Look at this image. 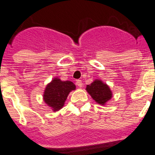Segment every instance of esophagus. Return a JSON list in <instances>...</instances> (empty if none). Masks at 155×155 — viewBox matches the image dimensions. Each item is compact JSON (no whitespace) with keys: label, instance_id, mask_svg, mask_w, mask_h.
I'll return each instance as SVG.
<instances>
[{"label":"esophagus","instance_id":"1","mask_svg":"<svg viewBox=\"0 0 155 155\" xmlns=\"http://www.w3.org/2000/svg\"><path fill=\"white\" fill-rule=\"evenodd\" d=\"M76 86H78L79 87H82V82L81 80H76Z\"/></svg>","mask_w":155,"mask_h":155}]
</instances>
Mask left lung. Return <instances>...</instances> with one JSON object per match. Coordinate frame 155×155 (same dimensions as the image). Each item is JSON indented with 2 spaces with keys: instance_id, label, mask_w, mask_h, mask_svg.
Instances as JSON below:
<instances>
[{
  "instance_id": "8db88e82",
  "label": "left lung",
  "mask_w": 155,
  "mask_h": 155,
  "mask_svg": "<svg viewBox=\"0 0 155 155\" xmlns=\"http://www.w3.org/2000/svg\"><path fill=\"white\" fill-rule=\"evenodd\" d=\"M86 90L101 105H105L112 97V92L109 86L100 79H95L90 85H87Z\"/></svg>"
}]
</instances>
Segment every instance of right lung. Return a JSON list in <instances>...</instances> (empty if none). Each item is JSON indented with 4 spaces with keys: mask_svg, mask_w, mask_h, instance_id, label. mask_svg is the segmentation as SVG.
I'll return each mask as SVG.
<instances>
[{
    "mask_svg": "<svg viewBox=\"0 0 155 155\" xmlns=\"http://www.w3.org/2000/svg\"><path fill=\"white\" fill-rule=\"evenodd\" d=\"M75 89L76 86L73 82L53 78L45 88L43 101L53 112H57L63 107L69 92Z\"/></svg>",
    "mask_w": 155,
    "mask_h": 155,
    "instance_id": "obj_1",
    "label": "right lung"
}]
</instances>
